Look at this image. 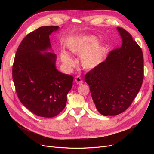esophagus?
<instances>
[{"label": "esophagus", "instance_id": "obj_1", "mask_svg": "<svg viewBox=\"0 0 154 154\" xmlns=\"http://www.w3.org/2000/svg\"><path fill=\"white\" fill-rule=\"evenodd\" d=\"M75 82L76 83H77V84L80 85V84H82V83H83V80H82V78H81L80 76H76V78H75Z\"/></svg>", "mask_w": 154, "mask_h": 154}]
</instances>
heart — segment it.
I'll return each mask as SVG.
<instances>
[{
    "instance_id": "b5f03b06",
    "label": "heart",
    "mask_w": 154,
    "mask_h": 154,
    "mask_svg": "<svg viewBox=\"0 0 154 154\" xmlns=\"http://www.w3.org/2000/svg\"><path fill=\"white\" fill-rule=\"evenodd\" d=\"M97 41L94 36H85L78 40L69 47V50L75 54L81 55V63L87 69H92L102 62L103 58L105 49L100 45H95L88 50L91 46L96 44ZM62 62L68 67L74 66V60L67 53L61 54Z\"/></svg>"
}]
</instances>
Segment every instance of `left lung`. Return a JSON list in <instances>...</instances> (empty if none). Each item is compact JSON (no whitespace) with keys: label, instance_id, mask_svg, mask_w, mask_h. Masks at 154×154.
Segmentation results:
<instances>
[{"label":"left lung","instance_id":"8db88e82","mask_svg":"<svg viewBox=\"0 0 154 154\" xmlns=\"http://www.w3.org/2000/svg\"><path fill=\"white\" fill-rule=\"evenodd\" d=\"M122 45L109 53L104 62L85 76L93 102L103 116L123 112L132 104L141 87L144 60L141 48L132 35L118 27Z\"/></svg>","mask_w":154,"mask_h":154}]
</instances>
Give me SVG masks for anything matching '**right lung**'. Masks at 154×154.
<instances>
[{"instance_id":"right-lung-1","label":"right lung","mask_w":154,"mask_h":154,"mask_svg":"<svg viewBox=\"0 0 154 154\" xmlns=\"http://www.w3.org/2000/svg\"><path fill=\"white\" fill-rule=\"evenodd\" d=\"M58 26H42L23 39L14 59L12 75L18 99L36 116L53 118L63 110L73 76L56 68L57 56L41 53L51 49L49 35Z\"/></svg>"}]
</instances>
